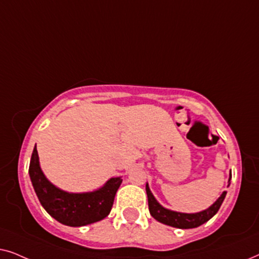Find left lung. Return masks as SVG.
Returning a JSON list of instances; mask_svg holds the SVG:
<instances>
[{
  "mask_svg": "<svg viewBox=\"0 0 259 259\" xmlns=\"http://www.w3.org/2000/svg\"><path fill=\"white\" fill-rule=\"evenodd\" d=\"M230 180H231V173H230L228 187L230 186ZM146 193L148 199V210H150L152 217H153L155 221L162 223V224L178 229L198 228V226L203 225L204 223L210 221V219L218 212L219 207H221V205L223 204V201H224L226 196V191H224V192L221 194V197H219L210 207H207L206 210L196 212V213H184V212L168 210V208L162 206L161 204H159L158 200L154 198L153 193L151 192L148 184H146Z\"/></svg>",
  "mask_w": 259,
  "mask_h": 259,
  "instance_id": "obj_1",
  "label": "left lung"
}]
</instances>
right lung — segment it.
Returning a JSON list of instances; mask_svg holds the SVG:
<instances>
[{"label":"right lung","instance_id":"obj_1","mask_svg":"<svg viewBox=\"0 0 259 259\" xmlns=\"http://www.w3.org/2000/svg\"><path fill=\"white\" fill-rule=\"evenodd\" d=\"M29 177L35 193L46 211L63 225L84 226L107 217L121 185V177L108 179L100 189L92 192H67L52 184L42 172L35 145L29 164Z\"/></svg>","mask_w":259,"mask_h":259}]
</instances>
